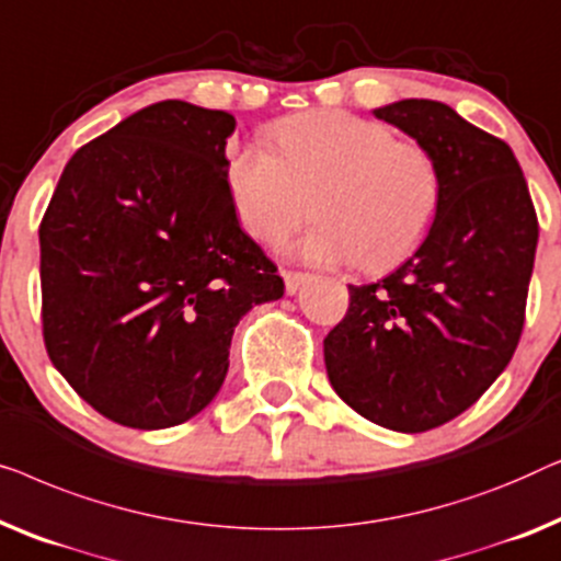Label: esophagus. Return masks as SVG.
I'll use <instances>...</instances> for the list:
<instances>
[{
	"label": "esophagus",
	"mask_w": 561,
	"mask_h": 561,
	"mask_svg": "<svg viewBox=\"0 0 561 561\" xmlns=\"http://www.w3.org/2000/svg\"><path fill=\"white\" fill-rule=\"evenodd\" d=\"M307 279H310V274L305 272H284V289H287V295H297V289L302 287Z\"/></svg>",
	"instance_id": "34e87169"
}]
</instances>
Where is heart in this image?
I'll return each mask as SVG.
<instances>
[{
    "instance_id": "heart-1",
    "label": "heart",
    "mask_w": 561,
    "mask_h": 561,
    "mask_svg": "<svg viewBox=\"0 0 561 561\" xmlns=\"http://www.w3.org/2000/svg\"><path fill=\"white\" fill-rule=\"evenodd\" d=\"M274 152L243 147L226 178L241 226L264 247H282L307 218L320 224L295 247L305 262L383 270L409 254L437 216L435 157L397 139L381 122L314 112L272 129Z\"/></svg>"
}]
</instances>
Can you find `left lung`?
<instances>
[{"label": "left lung", "mask_w": 561, "mask_h": 561, "mask_svg": "<svg viewBox=\"0 0 561 561\" xmlns=\"http://www.w3.org/2000/svg\"><path fill=\"white\" fill-rule=\"evenodd\" d=\"M435 157L442 180L427 236L325 337L337 397L386 430H435L483 397L514 356L539 224L506 141L455 108L404 99L374 108Z\"/></svg>", "instance_id": "8db88e82"}]
</instances>
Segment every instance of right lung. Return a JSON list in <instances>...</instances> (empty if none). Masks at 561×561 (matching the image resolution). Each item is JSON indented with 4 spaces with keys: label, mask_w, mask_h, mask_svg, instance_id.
Returning <instances> with one entry per match:
<instances>
[{
    "label": "right lung",
    "mask_w": 561,
    "mask_h": 561,
    "mask_svg": "<svg viewBox=\"0 0 561 561\" xmlns=\"http://www.w3.org/2000/svg\"><path fill=\"white\" fill-rule=\"evenodd\" d=\"M228 112L160 101L70 157L41 224L53 366L106 420L164 430L224 386L233 328L284 295L241 231Z\"/></svg>",
    "instance_id": "obj_1"
}]
</instances>
